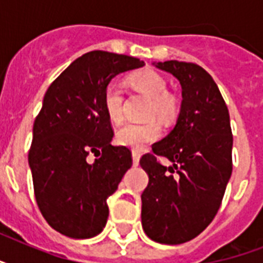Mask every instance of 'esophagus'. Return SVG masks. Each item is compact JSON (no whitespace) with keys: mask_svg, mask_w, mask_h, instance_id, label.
Masks as SVG:
<instances>
[{"mask_svg":"<svg viewBox=\"0 0 263 263\" xmlns=\"http://www.w3.org/2000/svg\"><path fill=\"white\" fill-rule=\"evenodd\" d=\"M139 160H140V154L138 152H132V162H134V166H138L139 165Z\"/></svg>","mask_w":263,"mask_h":263,"instance_id":"obj_1","label":"esophagus"}]
</instances>
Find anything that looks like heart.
Segmentation results:
<instances>
[{"label":"heart","instance_id":"b5f03b06","mask_svg":"<svg viewBox=\"0 0 263 263\" xmlns=\"http://www.w3.org/2000/svg\"><path fill=\"white\" fill-rule=\"evenodd\" d=\"M129 83L148 98H152L150 116H157L162 120L172 119L177 111V99L168 92V84L164 76L153 69L136 72L129 78ZM124 94L117 82H110L103 91V107L107 117L119 123L123 119ZM161 135V127L157 121L136 124L128 123L119 128L116 132V142L125 147L134 148L135 152L143 150L146 144L158 139Z\"/></svg>","mask_w":263,"mask_h":263}]
</instances>
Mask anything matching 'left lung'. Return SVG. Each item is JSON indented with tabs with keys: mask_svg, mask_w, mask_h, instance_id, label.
I'll return each instance as SVG.
<instances>
[{
	"mask_svg": "<svg viewBox=\"0 0 263 263\" xmlns=\"http://www.w3.org/2000/svg\"><path fill=\"white\" fill-rule=\"evenodd\" d=\"M181 86L173 129L152 146L140 166L148 175L142 194V227L152 240L181 245L208 228L221 206L232 175L229 111L213 78L192 63H153ZM168 158L164 167L156 156Z\"/></svg>",
	"mask_w": 263,
	"mask_h": 263,
	"instance_id": "obj_1",
	"label": "left lung"
}]
</instances>
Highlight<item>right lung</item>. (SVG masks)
Listing matches in <instances>:
<instances>
[{"mask_svg": "<svg viewBox=\"0 0 263 263\" xmlns=\"http://www.w3.org/2000/svg\"><path fill=\"white\" fill-rule=\"evenodd\" d=\"M143 61L95 50L76 59L47 88L34 121L28 165L35 199L47 224L72 239L102 232L106 199L132 165L125 146H111L103 91L113 78ZM96 156L90 163L89 153Z\"/></svg>", "mask_w": 263, "mask_h": 263, "instance_id": "right-lung-1", "label": "right lung"}]
</instances>
